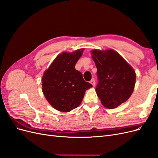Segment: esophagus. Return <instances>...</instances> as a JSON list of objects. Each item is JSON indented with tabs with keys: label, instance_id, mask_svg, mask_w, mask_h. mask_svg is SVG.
Segmentation results:
<instances>
[{
	"label": "esophagus",
	"instance_id": "34e87169",
	"mask_svg": "<svg viewBox=\"0 0 158 158\" xmlns=\"http://www.w3.org/2000/svg\"><path fill=\"white\" fill-rule=\"evenodd\" d=\"M90 84H92L93 86H95V80H94V78H92V80H91V81H90Z\"/></svg>",
	"mask_w": 158,
	"mask_h": 158
}]
</instances>
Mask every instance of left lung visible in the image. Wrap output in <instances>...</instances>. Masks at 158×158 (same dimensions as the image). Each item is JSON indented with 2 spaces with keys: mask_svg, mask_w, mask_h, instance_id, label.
I'll use <instances>...</instances> for the list:
<instances>
[{
  "mask_svg": "<svg viewBox=\"0 0 158 158\" xmlns=\"http://www.w3.org/2000/svg\"><path fill=\"white\" fill-rule=\"evenodd\" d=\"M91 52L99 80L95 92L104 107L116 108L132 95L136 83L135 71L113 49H94Z\"/></svg>",
  "mask_w": 158,
  "mask_h": 158,
  "instance_id": "obj_1",
  "label": "left lung"
}]
</instances>
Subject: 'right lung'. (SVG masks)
Segmentation results:
<instances>
[{
	"mask_svg": "<svg viewBox=\"0 0 158 158\" xmlns=\"http://www.w3.org/2000/svg\"><path fill=\"white\" fill-rule=\"evenodd\" d=\"M84 49L63 52L43 75L42 91L51 106L57 111L69 112L82 103L85 91L92 85L85 82L75 65Z\"/></svg>",
	"mask_w": 158,
	"mask_h": 158,
	"instance_id": "right-lung-1",
	"label": "right lung"
}]
</instances>
